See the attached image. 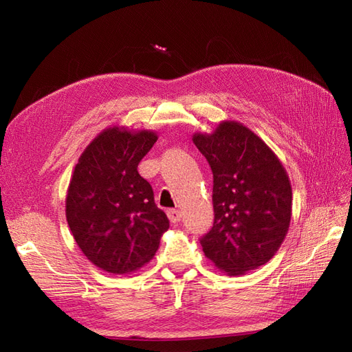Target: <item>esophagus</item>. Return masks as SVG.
Returning <instances> with one entry per match:
<instances>
[{"label":"esophagus","instance_id":"34e87169","mask_svg":"<svg viewBox=\"0 0 352 352\" xmlns=\"http://www.w3.org/2000/svg\"><path fill=\"white\" fill-rule=\"evenodd\" d=\"M167 216L172 223H177L180 220V211L176 208H168L167 210Z\"/></svg>","mask_w":352,"mask_h":352}]
</instances>
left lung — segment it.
<instances>
[{
    "mask_svg": "<svg viewBox=\"0 0 352 352\" xmlns=\"http://www.w3.org/2000/svg\"><path fill=\"white\" fill-rule=\"evenodd\" d=\"M192 141L212 172L214 223L201 247L228 276H242L267 263L286 238L292 188L279 157L250 127L223 120Z\"/></svg>",
    "mask_w": 352,
    "mask_h": 352,
    "instance_id": "obj_1",
    "label": "left lung"
}]
</instances>
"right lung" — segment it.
Returning <instances> with one entry per match:
<instances>
[{
  "label": "right lung",
  "instance_id": "add662e5",
  "mask_svg": "<svg viewBox=\"0 0 352 352\" xmlns=\"http://www.w3.org/2000/svg\"><path fill=\"white\" fill-rule=\"evenodd\" d=\"M157 140L155 131L110 126L74 166L66 195L67 225L85 257L107 273L144 267L168 229L150 182L138 173Z\"/></svg>",
  "mask_w": 352,
  "mask_h": 352
}]
</instances>
